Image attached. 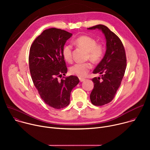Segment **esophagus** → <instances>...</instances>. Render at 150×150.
<instances>
[{
	"label": "esophagus",
	"instance_id": "1",
	"mask_svg": "<svg viewBox=\"0 0 150 150\" xmlns=\"http://www.w3.org/2000/svg\"><path fill=\"white\" fill-rule=\"evenodd\" d=\"M85 79H83V78H79V81H81V82H83V81H84Z\"/></svg>",
	"mask_w": 150,
	"mask_h": 150
}]
</instances>
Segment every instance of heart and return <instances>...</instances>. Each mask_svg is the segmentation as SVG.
<instances>
[{
    "instance_id": "1",
    "label": "heart",
    "mask_w": 150,
    "mask_h": 150,
    "mask_svg": "<svg viewBox=\"0 0 150 150\" xmlns=\"http://www.w3.org/2000/svg\"><path fill=\"white\" fill-rule=\"evenodd\" d=\"M75 44L78 47L87 52V58L94 63L98 62L104 54V47L100 44H97V41L88 35H81L75 40ZM63 56L67 62H71L72 59V47L67 45L63 49ZM92 68L90 62L77 63L71 68V72L80 78L86 76Z\"/></svg>"
}]
</instances>
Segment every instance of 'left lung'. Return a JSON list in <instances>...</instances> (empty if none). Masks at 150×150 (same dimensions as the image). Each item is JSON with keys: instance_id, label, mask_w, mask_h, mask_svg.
<instances>
[{"instance_id": "left-lung-1", "label": "left lung", "mask_w": 150, "mask_h": 150, "mask_svg": "<svg viewBox=\"0 0 150 150\" xmlns=\"http://www.w3.org/2000/svg\"><path fill=\"white\" fill-rule=\"evenodd\" d=\"M88 30L98 29L106 40V51L104 57L93 71L100 77L92 79L94 88L90 100L95 105H103L110 103L120 87L126 68V57L123 45L120 38L108 27L97 25Z\"/></svg>"}]
</instances>
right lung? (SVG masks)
<instances>
[{"label": "right lung", "instance_id": "1", "mask_svg": "<svg viewBox=\"0 0 150 150\" xmlns=\"http://www.w3.org/2000/svg\"><path fill=\"white\" fill-rule=\"evenodd\" d=\"M72 35L61 29L46 30L30 50L29 67L34 86L45 103L56 109L69 105L71 91L79 82L74 75L58 79L68 71L62 52Z\"/></svg>", "mask_w": 150, "mask_h": 150}]
</instances>
